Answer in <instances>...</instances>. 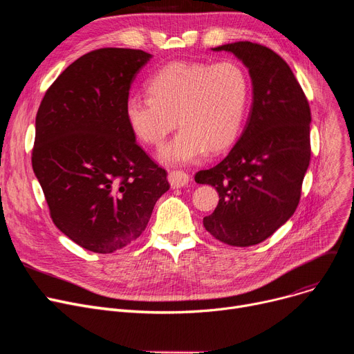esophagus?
<instances>
[{
    "label": "esophagus",
    "instance_id": "1",
    "mask_svg": "<svg viewBox=\"0 0 354 354\" xmlns=\"http://www.w3.org/2000/svg\"><path fill=\"white\" fill-rule=\"evenodd\" d=\"M167 180H169L171 187L175 189V188L187 187L188 182L191 180V178H189V175H187L182 171H171L169 174H167Z\"/></svg>",
    "mask_w": 354,
    "mask_h": 354
}]
</instances>
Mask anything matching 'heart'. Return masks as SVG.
I'll use <instances>...</instances> for the list:
<instances>
[{
	"label": "heart",
	"instance_id": "heart-1",
	"mask_svg": "<svg viewBox=\"0 0 354 354\" xmlns=\"http://www.w3.org/2000/svg\"><path fill=\"white\" fill-rule=\"evenodd\" d=\"M151 96L132 95L124 116L145 145L158 147L176 127L159 153L166 163H192L208 149L219 152L238 136L248 102L247 74L235 62L215 64L175 62L147 82Z\"/></svg>",
	"mask_w": 354,
	"mask_h": 354
}]
</instances>
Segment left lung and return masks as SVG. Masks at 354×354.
I'll list each match as a JSON object with an SVG mask.
<instances>
[{
  "label": "left lung",
  "mask_w": 354,
  "mask_h": 354,
  "mask_svg": "<svg viewBox=\"0 0 354 354\" xmlns=\"http://www.w3.org/2000/svg\"><path fill=\"white\" fill-rule=\"evenodd\" d=\"M214 50L234 53L248 67L252 106L227 158L195 175L219 195L203 227L221 243L251 247L271 236L299 207L311 156V111L290 66L271 48L236 41Z\"/></svg>",
  "instance_id": "obj_1"
}]
</instances>
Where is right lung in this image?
<instances>
[{
  "instance_id": "obj_1",
  "label": "right lung",
  "mask_w": 354,
  "mask_h": 354,
  "mask_svg": "<svg viewBox=\"0 0 354 354\" xmlns=\"http://www.w3.org/2000/svg\"><path fill=\"white\" fill-rule=\"evenodd\" d=\"M151 57L93 50L55 79L37 111L31 162L50 216L93 252L135 243L169 189L166 171L136 143L124 116L130 84Z\"/></svg>"
}]
</instances>
